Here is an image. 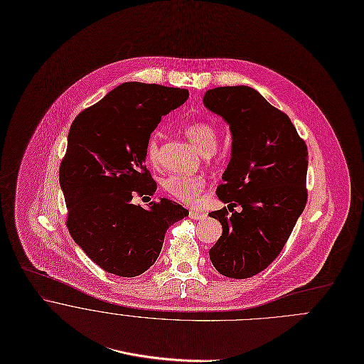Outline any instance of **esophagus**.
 Wrapping results in <instances>:
<instances>
[{
    "mask_svg": "<svg viewBox=\"0 0 364 364\" xmlns=\"http://www.w3.org/2000/svg\"><path fill=\"white\" fill-rule=\"evenodd\" d=\"M190 218L196 219V220H200V219H204L207 217V214L204 213V211H201V210H190Z\"/></svg>",
    "mask_w": 364,
    "mask_h": 364,
    "instance_id": "1",
    "label": "esophagus"
}]
</instances>
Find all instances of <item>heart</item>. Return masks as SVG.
Wrapping results in <instances>:
<instances>
[{"label":"heart","instance_id":"obj_1","mask_svg":"<svg viewBox=\"0 0 364 364\" xmlns=\"http://www.w3.org/2000/svg\"><path fill=\"white\" fill-rule=\"evenodd\" d=\"M187 138L197 146L203 153H213L218 144V129L214 124L207 121L191 122L184 129ZM160 134L154 132L146 144V157L157 166L160 160ZM205 187V180L194 174H171L163 181V188L171 197L191 204L198 200Z\"/></svg>","mask_w":364,"mask_h":364}]
</instances>
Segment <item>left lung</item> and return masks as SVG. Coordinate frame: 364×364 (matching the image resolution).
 <instances>
[{"instance_id": "obj_1", "label": "left lung", "mask_w": 364, "mask_h": 364, "mask_svg": "<svg viewBox=\"0 0 364 364\" xmlns=\"http://www.w3.org/2000/svg\"><path fill=\"white\" fill-rule=\"evenodd\" d=\"M204 105L229 124L233 139L217 188L229 205L210 213L222 225L210 257L222 276L249 279L282 253L305 208L308 149L290 118L247 85L208 90Z\"/></svg>"}]
</instances>
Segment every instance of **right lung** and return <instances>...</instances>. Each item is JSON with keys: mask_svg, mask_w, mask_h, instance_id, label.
<instances>
[{"mask_svg": "<svg viewBox=\"0 0 364 364\" xmlns=\"http://www.w3.org/2000/svg\"><path fill=\"white\" fill-rule=\"evenodd\" d=\"M187 98L184 88L125 82L72 124L59 170L66 226L107 273H145L157 260L168 226L188 217L186 208L166 198L146 208L132 203L135 196H153L157 187L145 164L150 134Z\"/></svg>", "mask_w": 364, "mask_h": 364, "instance_id": "obj_1", "label": "right lung"}]
</instances>
